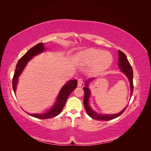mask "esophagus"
<instances>
[{"instance_id":"esophagus-1","label":"esophagus","mask_w":151,"mask_h":151,"mask_svg":"<svg viewBox=\"0 0 151 151\" xmlns=\"http://www.w3.org/2000/svg\"><path fill=\"white\" fill-rule=\"evenodd\" d=\"M83 79H82V78L78 79V83H77L78 86H81L82 84H83Z\"/></svg>"}]
</instances>
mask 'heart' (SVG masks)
Instances as JSON below:
<instances>
[{"mask_svg":"<svg viewBox=\"0 0 151 151\" xmlns=\"http://www.w3.org/2000/svg\"><path fill=\"white\" fill-rule=\"evenodd\" d=\"M76 62L81 65H92L96 71H103L112 62V57L108 53L99 50H88L77 55Z\"/></svg>","mask_w":151,"mask_h":151,"instance_id":"1","label":"heart"}]
</instances>
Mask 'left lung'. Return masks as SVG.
Segmentation results:
<instances>
[{"label": "left lung", "instance_id": "1", "mask_svg": "<svg viewBox=\"0 0 151 151\" xmlns=\"http://www.w3.org/2000/svg\"><path fill=\"white\" fill-rule=\"evenodd\" d=\"M118 54H119V58H118L119 62H118V66H119L120 69H122L121 70L125 73L128 78L129 79L130 83V88H131L130 97H132V93H133V91H134L133 70H132V66L130 64L129 60H128L126 55L122 51H120V50H118ZM91 79L87 81L86 83V86H84L83 88V90L84 91V106L85 107V109L87 111V113H88V115L92 118H93V119L98 120H104V121L113 120L114 118H116L118 116H120L124 112L127 107L125 109H123L120 113H117V114H114V115H101V114L95 113L93 109L91 108V107L89 105V101H88L91 93L89 88H88V83L89 81H91Z\"/></svg>", "mask_w": 151, "mask_h": 151}]
</instances>
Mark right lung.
<instances>
[{"mask_svg":"<svg viewBox=\"0 0 151 151\" xmlns=\"http://www.w3.org/2000/svg\"><path fill=\"white\" fill-rule=\"evenodd\" d=\"M45 48L43 47V44L42 43H38L35 45V47H32L29 51L27 52L19 59V60L18 61L16 65V70L12 79V88L14 92L16 93L18 77L21 74L22 71L23 70L27 63H28L30 59L32 58V57L35 56L36 55L43 52ZM77 81L72 80L68 81L65 85H64V86H63V88L61 89L60 93L58 94L55 104L47 113L44 114H28L29 115L39 118V119H48V118L57 116L62 112L68 97L69 96V95L72 91L77 88Z\"/></svg>","mask_w":151,"mask_h":151,"instance_id":"obj_1","label":"right lung"}]
</instances>
